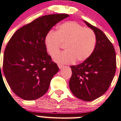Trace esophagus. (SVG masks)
Instances as JSON below:
<instances>
[{"label": "esophagus", "mask_w": 121, "mask_h": 121, "mask_svg": "<svg viewBox=\"0 0 121 121\" xmlns=\"http://www.w3.org/2000/svg\"><path fill=\"white\" fill-rule=\"evenodd\" d=\"M58 67H59V69H62V68H63V65H62V64H59H59L58 65Z\"/></svg>", "instance_id": "esophagus-1"}]
</instances>
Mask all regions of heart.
<instances>
[{"instance_id": "1", "label": "heart", "mask_w": 121, "mask_h": 121, "mask_svg": "<svg viewBox=\"0 0 121 121\" xmlns=\"http://www.w3.org/2000/svg\"><path fill=\"white\" fill-rule=\"evenodd\" d=\"M96 43V35L92 29L73 21L60 24L56 32L49 31L45 38V47L51 56L65 45L66 51L53 57L56 62L61 63L86 60L94 52Z\"/></svg>"}]
</instances>
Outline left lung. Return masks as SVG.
Segmentation results:
<instances>
[{
    "label": "left lung",
    "mask_w": 121,
    "mask_h": 121,
    "mask_svg": "<svg viewBox=\"0 0 121 121\" xmlns=\"http://www.w3.org/2000/svg\"><path fill=\"white\" fill-rule=\"evenodd\" d=\"M95 32L96 46L92 55L80 64L71 66L69 88L78 98L92 101L104 95L109 88L117 69L116 53L105 33L85 21Z\"/></svg>",
    "instance_id": "obj_1"
}]
</instances>
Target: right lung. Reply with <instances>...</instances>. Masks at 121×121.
<instances>
[{
  "instance_id": "add662e5",
  "label": "right lung",
  "mask_w": 121,
  "mask_h": 121,
  "mask_svg": "<svg viewBox=\"0 0 121 121\" xmlns=\"http://www.w3.org/2000/svg\"><path fill=\"white\" fill-rule=\"evenodd\" d=\"M68 16L60 13L38 17L16 30L7 43L3 73L13 92L23 99L35 100L48 90L59 68L48 54L45 38L53 26Z\"/></svg>"
}]
</instances>
